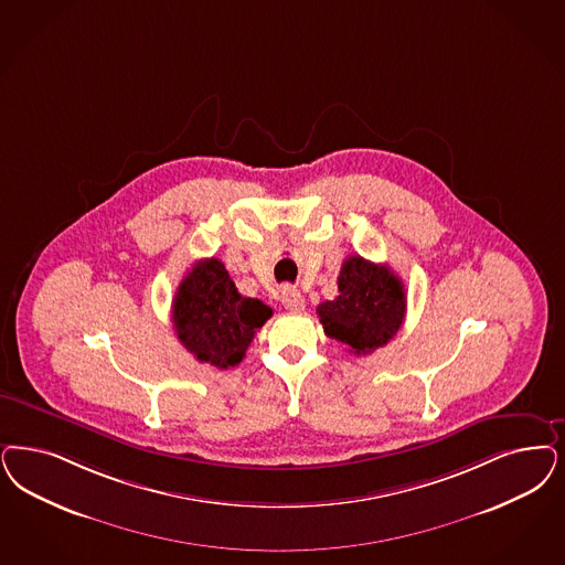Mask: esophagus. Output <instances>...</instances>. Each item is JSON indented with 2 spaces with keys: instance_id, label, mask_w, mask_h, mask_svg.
<instances>
[{
  "instance_id": "esophagus-1",
  "label": "esophagus",
  "mask_w": 565,
  "mask_h": 565,
  "mask_svg": "<svg viewBox=\"0 0 565 565\" xmlns=\"http://www.w3.org/2000/svg\"><path fill=\"white\" fill-rule=\"evenodd\" d=\"M281 305H284L288 311L300 312L305 309V298H302V294L298 292L296 288H284V290H281Z\"/></svg>"
}]
</instances>
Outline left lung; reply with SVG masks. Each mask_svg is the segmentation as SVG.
<instances>
[{
  "instance_id": "1",
  "label": "left lung",
  "mask_w": 565,
  "mask_h": 565,
  "mask_svg": "<svg viewBox=\"0 0 565 565\" xmlns=\"http://www.w3.org/2000/svg\"><path fill=\"white\" fill-rule=\"evenodd\" d=\"M407 312L403 281L386 265H375L354 254L342 263L338 296L317 307L326 333L347 344L354 354L388 344Z\"/></svg>"
}]
</instances>
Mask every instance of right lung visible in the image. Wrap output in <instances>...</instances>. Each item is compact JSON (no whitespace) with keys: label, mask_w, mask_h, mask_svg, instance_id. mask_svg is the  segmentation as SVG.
Segmentation results:
<instances>
[{"label":"right lung","mask_w":565,"mask_h":565,"mask_svg":"<svg viewBox=\"0 0 565 565\" xmlns=\"http://www.w3.org/2000/svg\"><path fill=\"white\" fill-rule=\"evenodd\" d=\"M271 307L237 292L218 258L198 260L181 279L173 300V328L185 351L216 370L235 367Z\"/></svg>","instance_id":"add662e5"}]
</instances>
